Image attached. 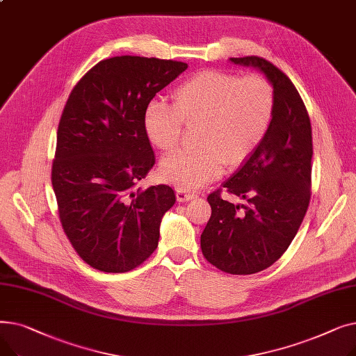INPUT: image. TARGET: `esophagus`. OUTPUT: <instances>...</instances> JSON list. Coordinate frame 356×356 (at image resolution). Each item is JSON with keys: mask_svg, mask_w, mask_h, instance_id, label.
<instances>
[{"mask_svg": "<svg viewBox=\"0 0 356 356\" xmlns=\"http://www.w3.org/2000/svg\"><path fill=\"white\" fill-rule=\"evenodd\" d=\"M193 197H196V193H191V192H186V191H181V189L176 191L177 202H188V200H191Z\"/></svg>", "mask_w": 356, "mask_h": 356, "instance_id": "esophagus-1", "label": "esophagus"}]
</instances>
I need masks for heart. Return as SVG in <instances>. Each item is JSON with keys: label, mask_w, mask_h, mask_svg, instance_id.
Wrapping results in <instances>:
<instances>
[{"label": "heart", "mask_w": 356, "mask_h": 356, "mask_svg": "<svg viewBox=\"0 0 356 356\" xmlns=\"http://www.w3.org/2000/svg\"><path fill=\"white\" fill-rule=\"evenodd\" d=\"M274 92L259 74L203 70L173 93V105L160 99L144 112V129L153 145L168 152L181 127L197 124L192 149H179L160 164L161 179L191 192L220 176L223 163L244 161L267 136L274 115Z\"/></svg>", "instance_id": "obj_1"}]
</instances>
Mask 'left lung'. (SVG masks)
<instances>
[{"label": "left lung", "mask_w": 356, "mask_h": 356, "mask_svg": "<svg viewBox=\"0 0 356 356\" xmlns=\"http://www.w3.org/2000/svg\"><path fill=\"white\" fill-rule=\"evenodd\" d=\"M266 74L274 92V115L264 140L223 188L247 204L208 196L212 215L200 235L202 252L228 274H254L273 266L300 228L310 200L312 125L293 82L258 56L231 58Z\"/></svg>", "instance_id": "8db88e82"}]
</instances>
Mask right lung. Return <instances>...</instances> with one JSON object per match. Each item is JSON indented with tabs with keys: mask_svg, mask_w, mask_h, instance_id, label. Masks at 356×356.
<instances>
[{
	"mask_svg": "<svg viewBox=\"0 0 356 356\" xmlns=\"http://www.w3.org/2000/svg\"><path fill=\"white\" fill-rule=\"evenodd\" d=\"M188 65L117 56L93 66L70 92L58 128L51 184L62 227L90 267L127 273L159 245L170 186L136 191L156 163L144 112Z\"/></svg>",
	"mask_w": 356,
	"mask_h": 356,
	"instance_id": "1",
	"label": "right lung"
}]
</instances>
